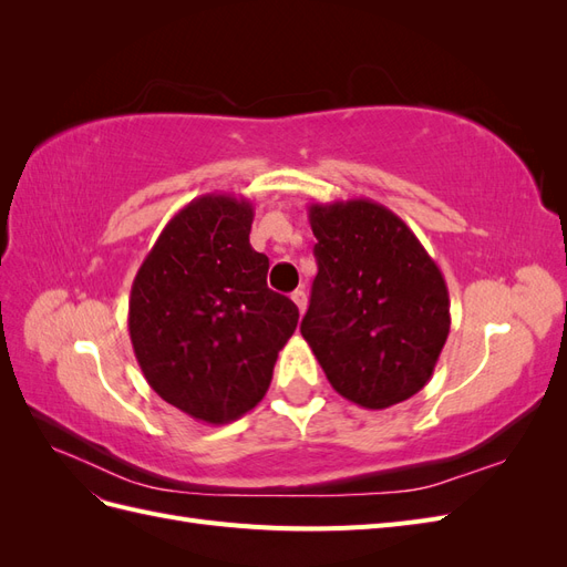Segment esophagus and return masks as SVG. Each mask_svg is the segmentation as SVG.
Returning <instances> with one entry per match:
<instances>
[{"label":"esophagus","instance_id":"34e87169","mask_svg":"<svg viewBox=\"0 0 567 567\" xmlns=\"http://www.w3.org/2000/svg\"><path fill=\"white\" fill-rule=\"evenodd\" d=\"M290 298H293V302L298 305V310H300V312H305V310H307V293H305L302 288H296L293 293H290Z\"/></svg>","mask_w":567,"mask_h":567}]
</instances>
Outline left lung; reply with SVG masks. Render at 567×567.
<instances>
[{
    "mask_svg": "<svg viewBox=\"0 0 567 567\" xmlns=\"http://www.w3.org/2000/svg\"><path fill=\"white\" fill-rule=\"evenodd\" d=\"M317 277L300 331L326 379L364 409L416 394L450 336L440 267L385 205L369 198L312 203Z\"/></svg>",
    "mask_w": 567,
    "mask_h": 567,
    "instance_id": "8db88e82",
    "label": "left lung"
}]
</instances>
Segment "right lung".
<instances>
[{"mask_svg": "<svg viewBox=\"0 0 567 567\" xmlns=\"http://www.w3.org/2000/svg\"><path fill=\"white\" fill-rule=\"evenodd\" d=\"M252 203L194 198L167 221L136 271L130 340L144 379L203 423H229L265 398L298 307L267 286L252 250Z\"/></svg>", "mask_w": 567, "mask_h": 567, "instance_id": "obj_1", "label": "right lung"}]
</instances>
